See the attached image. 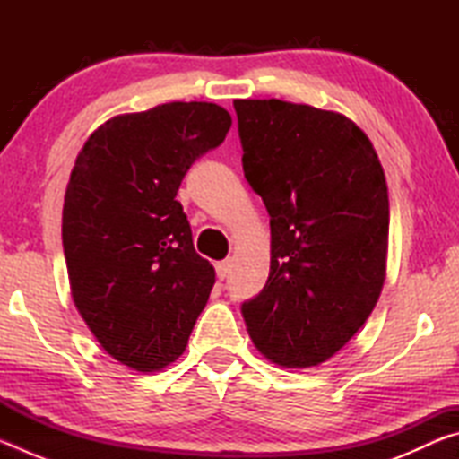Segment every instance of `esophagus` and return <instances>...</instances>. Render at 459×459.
Wrapping results in <instances>:
<instances>
[{"label":"esophagus","mask_w":459,"mask_h":459,"mask_svg":"<svg viewBox=\"0 0 459 459\" xmlns=\"http://www.w3.org/2000/svg\"><path fill=\"white\" fill-rule=\"evenodd\" d=\"M229 273H230V261L216 263V277H219L221 281H222V279H227Z\"/></svg>","instance_id":"1"}]
</instances>
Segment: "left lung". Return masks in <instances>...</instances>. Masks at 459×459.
Masks as SVG:
<instances>
[{
    "instance_id": "8db88e82",
    "label": "left lung",
    "mask_w": 459,
    "mask_h": 459,
    "mask_svg": "<svg viewBox=\"0 0 459 459\" xmlns=\"http://www.w3.org/2000/svg\"><path fill=\"white\" fill-rule=\"evenodd\" d=\"M243 172L271 216V267L240 306L253 344L281 367L332 359L385 283L388 192L367 134L344 115L237 99Z\"/></svg>"
}]
</instances>
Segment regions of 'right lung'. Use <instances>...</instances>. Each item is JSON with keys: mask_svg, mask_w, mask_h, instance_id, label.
Listing matches in <instances>:
<instances>
[{"mask_svg": "<svg viewBox=\"0 0 459 459\" xmlns=\"http://www.w3.org/2000/svg\"><path fill=\"white\" fill-rule=\"evenodd\" d=\"M214 103H166L105 121L74 161L62 247L74 306L99 344L153 372L184 352L214 285L176 200L186 172L230 129Z\"/></svg>", "mask_w": 459, "mask_h": 459, "instance_id": "right-lung-1", "label": "right lung"}]
</instances>
